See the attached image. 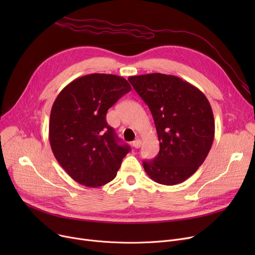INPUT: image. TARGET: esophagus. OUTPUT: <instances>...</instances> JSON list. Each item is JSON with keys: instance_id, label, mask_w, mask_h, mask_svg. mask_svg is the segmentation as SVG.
Here are the masks:
<instances>
[{"instance_id": "obj_1", "label": "esophagus", "mask_w": 255, "mask_h": 255, "mask_svg": "<svg viewBox=\"0 0 255 255\" xmlns=\"http://www.w3.org/2000/svg\"><path fill=\"white\" fill-rule=\"evenodd\" d=\"M140 145H141V140L140 139H135L134 141L132 142V146L134 149H138V148H140Z\"/></svg>"}]
</instances>
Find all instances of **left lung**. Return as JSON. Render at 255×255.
Segmentation results:
<instances>
[{
	"mask_svg": "<svg viewBox=\"0 0 255 255\" xmlns=\"http://www.w3.org/2000/svg\"><path fill=\"white\" fill-rule=\"evenodd\" d=\"M149 106L160 150L143 161L154 182L172 186L186 181L207 158L215 135V121L205 94L186 80L162 73L128 78Z\"/></svg>",
	"mask_w": 255,
	"mask_h": 255,
	"instance_id": "1",
	"label": "left lung"
}]
</instances>
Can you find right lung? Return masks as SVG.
Instances as JSON below:
<instances>
[{
  "mask_svg": "<svg viewBox=\"0 0 255 255\" xmlns=\"http://www.w3.org/2000/svg\"><path fill=\"white\" fill-rule=\"evenodd\" d=\"M130 91L122 76L93 73L72 80L53 102L49 143L60 165L77 183L94 188L116 178L130 148L119 144L106 114Z\"/></svg>",
  "mask_w": 255,
  "mask_h": 255,
  "instance_id": "add662e5",
  "label": "right lung"
}]
</instances>
